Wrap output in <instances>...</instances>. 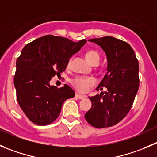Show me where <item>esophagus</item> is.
I'll use <instances>...</instances> for the list:
<instances>
[{
	"instance_id": "34e87169",
	"label": "esophagus",
	"mask_w": 157,
	"mask_h": 157,
	"mask_svg": "<svg viewBox=\"0 0 157 157\" xmlns=\"http://www.w3.org/2000/svg\"><path fill=\"white\" fill-rule=\"evenodd\" d=\"M75 96L77 97L78 98H79V99H83V98H86V95H81V94H78V93H76Z\"/></svg>"
}]
</instances>
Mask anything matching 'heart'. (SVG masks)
<instances>
[{
  "mask_svg": "<svg viewBox=\"0 0 157 157\" xmlns=\"http://www.w3.org/2000/svg\"><path fill=\"white\" fill-rule=\"evenodd\" d=\"M86 57L90 63L94 62H99L100 55L98 52L95 50H89L86 52ZM72 59H69L68 62V66L71 63ZM71 83L75 89L78 92H86L89 90L92 86L95 84V80L92 77H85V76H76L71 80Z\"/></svg>",
  "mask_w": 157,
  "mask_h": 157,
  "instance_id": "1",
  "label": "heart"
}]
</instances>
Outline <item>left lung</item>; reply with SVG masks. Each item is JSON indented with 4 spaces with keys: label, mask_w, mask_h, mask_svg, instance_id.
<instances>
[{
    "label": "left lung",
    "mask_w": 157,
    "mask_h": 157,
    "mask_svg": "<svg viewBox=\"0 0 157 157\" xmlns=\"http://www.w3.org/2000/svg\"><path fill=\"white\" fill-rule=\"evenodd\" d=\"M89 41L101 46L107 55L108 72L96 89L105 87L107 91L89 97L92 108L85 118L95 128L110 127L120 122L132 108L140 85L139 62L126 41L110 36Z\"/></svg>",
    "instance_id": "8db88e82"
}]
</instances>
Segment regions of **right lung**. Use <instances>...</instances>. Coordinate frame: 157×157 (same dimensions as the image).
I'll return each mask as SVG.
<instances>
[{
	"instance_id": "1",
	"label": "right lung",
	"mask_w": 157,
	"mask_h": 157,
	"mask_svg": "<svg viewBox=\"0 0 157 157\" xmlns=\"http://www.w3.org/2000/svg\"><path fill=\"white\" fill-rule=\"evenodd\" d=\"M74 42L63 37L46 35L28 43L16 61L14 84L21 109L31 122L38 126L51 124L59 117L63 102L75 96L64 87L51 86L52 77L66 68L72 55L86 43Z\"/></svg>"
}]
</instances>
